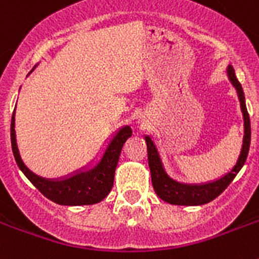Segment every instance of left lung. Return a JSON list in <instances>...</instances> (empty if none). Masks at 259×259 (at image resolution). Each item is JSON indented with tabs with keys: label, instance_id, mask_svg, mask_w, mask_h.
I'll return each mask as SVG.
<instances>
[{
	"label": "left lung",
	"instance_id": "obj_1",
	"mask_svg": "<svg viewBox=\"0 0 259 259\" xmlns=\"http://www.w3.org/2000/svg\"><path fill=\"white\" fill-rule=\"evenodd\" d=\"M227 76L235 90H237L238 99L241 103L242 115H243V144H242L241 153L238 157L233 169L223 175L217 180L200 183V184H189V183H180L175 180L166 173L164 164H162L161 156L158 153V149L150 136H145L146 146H148V160H149L150 175H152V184H153L154 192L157 196L166 203L175 205H201L205 203L212 201L225 191L231 181L235 179L238 172L245 165L247 153L250 148V137H251V130H250V118L247 109H246L245 94L242 90L241 83L238 82L235 72L231 64L227 66Z\"/></svg>",
	"mask_w": 259,
	"mask_h": 259
}]
</instances>
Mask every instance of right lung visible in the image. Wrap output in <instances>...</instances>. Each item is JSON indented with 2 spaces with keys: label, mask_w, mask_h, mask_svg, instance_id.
Instances as JSON below:
<instances>
[{
  "label": "right lung",
  "mask_w": 259,
  "mask_h": 259,
  "mask_svg": "<svg viewBox=\"0 0 259 259\" xmlns=\"http://www.w3.org/2000/svg\"><path fill=\"white\" fill-rule=\"evenodd\" d=\"M14 111L10 123V141L14 160L26 179L47 199L60 205H87L99 203L109 195L113 188L114 173L119 160L122 146L132 136V127L129 125L122 126L117 133H114L109 145L106 146L105 153L98 162H91L89 165L83 166L82 169L75 170L64 177L46 179L32 172L22 161L16 140Z\"/></svg>",
  "instance_id": "1"
}]
</instances>
